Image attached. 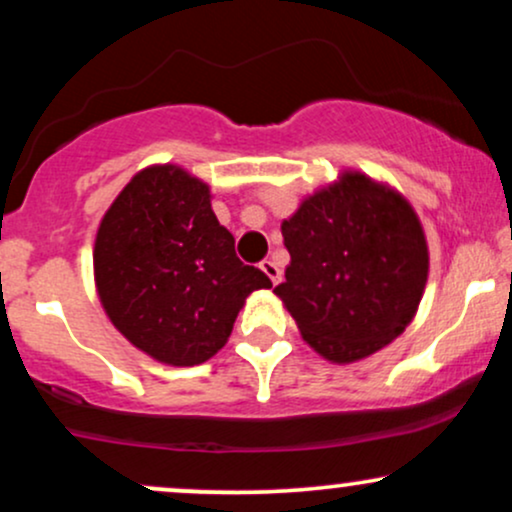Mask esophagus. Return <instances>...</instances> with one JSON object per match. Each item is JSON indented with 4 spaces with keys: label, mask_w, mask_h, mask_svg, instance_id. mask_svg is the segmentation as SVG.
Wrapping results in <instances>:
<instances>
[{
    "label": "esophagus",
    "mask_w": 512,
    "mask_h": 512,
    "mask_svg": "<svg viewBox=\"0 0 512 512\" xmlns=\"http://www.w3.org/2000/svg\"><path fill=\"white\" fill-rule=\"evenodd\" d=\"M260 269H262L264 274L269 276V281H272L274 286H276V283L281 281V267H279V264H276V262H272V260H264V262L260 264Z\"/></svg>",
    "instance_id": "esophagus-1"
}]
</instances>
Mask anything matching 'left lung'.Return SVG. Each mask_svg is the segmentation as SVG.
<instances>
[{
    "label": "left lung",
    "instance_id": "left-lung-1",
    "mask_svg": "<svg viewBox=\"0 0 512 512\" xmlns=\"http://www.w3.org/2000/svg\"><path fill=\"white\" fill-rule=\"evenodd\" d=\"M281 233L291 262L274 293L324 360H365L415 319L429 245L415 207L386 181L343 169L300 200Z\"/></svg>",
    "mask_w": 512,
    "mask_h": 512
}]
</instances>
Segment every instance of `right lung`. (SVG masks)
I'll return each mask as SVG.
<instances>
[{
	"mask_svg": "<svg viewBox=\"0 0 512 512\" xmlns=\"http://www.w3.org/2000/svg\"><path fill=\"white\" fill-rule=\"evenodd\" d=\"M92 274L114 329L169 367L217 355L250 293L272 288L236 257L209 183L178 164L145 166L114 197L97 229Z\"/></svg>",
	"mask_w": 512,
	"mask_h": 512,
	"instance_id": "1",
	"label": "right lung"
}]
</instances>
